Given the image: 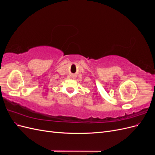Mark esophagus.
<instances>
[{"label": "esophagus", "instance_id": "esophagus-1", "mask_svg": "<svg viewBox=\"0 0 155 155\" xmlns=\"http://www.w3.org/2000/svg\"><path fill=\"white\" fill-rule=\"evenodd\" d=\"M73 78H74V76H73Z\"/></svg>", "mask_w": 155, "mask_h": 155}]
</instances>
